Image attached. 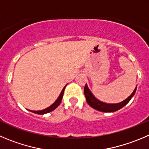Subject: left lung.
Returning <instances> with one entry per match:
<instances>
[{
	"instance_id": "8db88e82",
	"label": "left lung",
	"mask_w": 149,
	"mask_h": 149,
	"mask_svg": "<svg viewBox=\"0 0 149 149\" xmlns=\"http://www.w3.org/2000/svg\"><path fill=\"white\" fill-rule=\"evenodd\" d=\"M136 90H137V87H135L134 91L132 92V93L129 95L126 99L121 101V102L118 103V104H107V103H104L103 101H99L98 98H96L94 96L93 94L92 93L90 89L88 88V86H87V84H85V87H84V95H85L86 101H87V104L91 107L96 109V110L100 111V112H114L115 111H118L120 109H121V108H123L125 105H126L129 102V101L134 96Z\"/></svg>"
}]
</instances>
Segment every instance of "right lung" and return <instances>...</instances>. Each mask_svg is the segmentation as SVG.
<instances>
[{
  "mask_svg": "<svg viewBox=\"0 0 149 149\" xmlns=\"http://www.w3.org/2000/svg\"><path fill=\"white\" fill-rule=\"evenodd\" d=\"M66 86H67V84L65 86V87H64V88L62 89V92H61L60 95H59V97H58V98H57V99L56 100L55 102H54L53 104H51V106L48 107H47L46 109H42V110H40V111H32V110H30V112H34V113H36V114H39V115H44V114L48 113V112H52L53 110H54V109H55L56 108H57L58 107H59V104H60L61 101H62V97H63L64 91H65V87H66Z\"/></svg>",
  "mask_w": 149,
  "mask_h": 149,
  "instance_id": "obj_1",
  "label": "right lung"
}]
</instances>
